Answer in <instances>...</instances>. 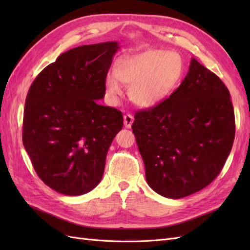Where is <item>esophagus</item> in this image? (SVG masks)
Instances as JSON below:
<instances>
[{
    "label": "esophagus",
    "mask_w": 250,
    "mask_h": 250,
    "mask_svg": "<svg viewBox=\"0 0 250 250\" xmlns=\"http://www.w3.org/2000/svg\"><path fill=\"white\" fill-rule=\"evenodd\" d=\"M133 120H134L133 117L131 115H129V113H128V115H125L124 116V125H125V127L130 128L132 123H133Z\"/></svg>",
    "instance_id": "34e87169"
}]
</instances>
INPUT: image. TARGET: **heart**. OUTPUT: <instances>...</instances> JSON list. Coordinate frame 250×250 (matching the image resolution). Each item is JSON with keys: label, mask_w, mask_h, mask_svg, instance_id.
<instances>
[{"label": "heart", "mask_w": 250, "mask_h": 250, "mask_svg": "<svg viewBox=\"0 0 250 250\" xmlns=\"http://www.w3.org/2000/svg\"><path fill=\"white\" fill-rule=\"evenodd\" d=\"M183 76V62L175 53L150 49L119 59L116 71L105 78V89L113 102L123 94V84L129 85L128 94L141 107H153L165 101L176 88Z\"/></svg>", "instance_id": "1"}]
</instances>
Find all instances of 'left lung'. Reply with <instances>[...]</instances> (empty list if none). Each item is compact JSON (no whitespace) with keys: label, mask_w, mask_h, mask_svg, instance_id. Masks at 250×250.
I'll list each match as a JSON object with an SVG mask.
<instances>
[{"label":"left lung","mask_w":250,"mask_h":250,"mask_svg":"<svg viewBox=\"0 0 250 250\" xmlns=\"http://www.w3.org/2000/svg\"><path fill=\"white\" fill-rule=\"evenodd\" d=\"M234 127L228 87L192 58L170 97L134 116L131 128L149 187L164 197L180 199L208 186L230 153Z\"/></svg>","instance_id":"left-lung-1"}]
</instances>
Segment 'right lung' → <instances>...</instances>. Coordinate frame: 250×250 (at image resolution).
Listing matches in <instances>:
<instances>
[{"label":"right lung","instance_id":"1","mask_svg":"<svg viewBox=\"0 0 250 250\" xmlns=\"http://www.w3.org/2000/svg\"><path fill=\"white\" fill-rule=\"evenodd\" d=\"M117 42L71 49L37 75L26 98L22 144L37 175L56 192L77 196L101 181L120 110L99 105Z\"/></svg>","mask_w":250,"mask_h":250}]
</instances>
